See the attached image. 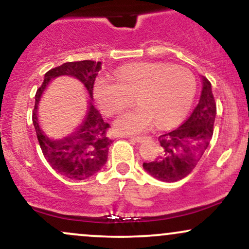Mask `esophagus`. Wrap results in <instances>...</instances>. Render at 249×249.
I'll return each mask as SVG.
<instances>
[{
	"mask_svg": "<svg viewBox=\"0 0 249 249\" xmlns=\"http://www.w3.org/2000/svg\"><path fill=\"white\" fill-rule=\"evenodd\" d=\"M127 137H128V138L133 139V141L137 142H142L145 139L144 136H127Z\"/></svg>",
	"mask_w": 249,
	"mask_h": 249,
	"instance_id": "34e87169",
	"label": "esophagus"
}]
</instances>
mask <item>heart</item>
Returning a JSON list of instances; mask_svg holds the SVG:
<instances>
[{"label":"heart","instance_id":"b5f03b06","mask_svg":"<svg viewBox=\"0 0 249 249\" xmlns=\"http://www.w3.org/2000/svg\"><path fill=\"white\" fill-rule=\"evenodd\" d=\"M115 77H98L93 84V95L103 112L113 116L127 107L137 93L138 107L115 123L116 130L123 133L147 130L156 119L161 126L181 121L196 96L193 73L186 68L167 63H131L119 68Z\"/></svg>","mask_w":249,"mask_h":249}]
</instances>
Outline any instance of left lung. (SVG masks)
Returning a JSON list of instances; mask_svg holds the SVG:
<instances>
[{"instance_id":"8db88e82","label":"left lung","mask_w":249,"mask_h":249,"mask_svg":"<svg viewBox=\"0 0 249 249\" xmlns=\"http://www.w3.org/2000/svg\"><path fill=\"white\" fill-rule=\"evenodd\" d=\"M201 81V95L192 115L179 127L161 134L158 138L160 156L156 160L142 164L148 174L160 181L174 182L187 177L212 139L216 104L210 81L204 76Z\"/></svg>"}]
</instances>
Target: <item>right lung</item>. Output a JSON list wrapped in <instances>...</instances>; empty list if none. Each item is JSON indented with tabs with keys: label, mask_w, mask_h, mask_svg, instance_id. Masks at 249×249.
Wrapping results in <instances>:
<instances>
[{
	"label": "right lung",
	"mask_w": 249,
	"mask_h": 249,
	"mask_svg": "<svg viewBox=\"0 0 249 249\" xmlns=\"http://www.w3.org/2000/svg\"><path fill=\"white\" fill-rule=\"evenodd\" d=\"M102 69L101 62H68L51 69L44 75L42 87L35 96L33 123L44 158L57 173L69 179L84 180L96 174L107 164L111 139L107 137L110 125L103 121L101 113L92 105V91L96 76ZM61 75H69L85 85L90 99L85 119L69 136L53 140L46 136L36 117L39 101L47 84Z\"/></svg>",
	"instance_id": "right-lung-1"
}]
</instances>
